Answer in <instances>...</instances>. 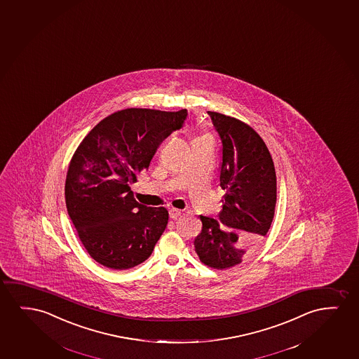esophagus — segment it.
Masks as SVG:
<instances>
[{
  "label": "esophagus",
  "mask_w": 359,
  "mask_h": 359,
  "mask_svg": "<svg viewBox=\"0 0 359 359\" xmlns=\"http://www.w3.org/2000/svg\"><path fill=\"white\" fill-rule=\"evenodd\" d=\"M182 215V212L177 210V208H170L169 210V217L172 218V219H177V217Z\"/></svg>",
  "instance_id": "esophagus-1"
}]
</instances>
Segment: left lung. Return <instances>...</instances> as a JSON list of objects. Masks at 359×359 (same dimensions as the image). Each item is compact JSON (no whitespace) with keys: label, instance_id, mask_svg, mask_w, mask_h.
<instances>
[{"label":"left lung","instance_id":"1","mask_svg":"<svg viewBox=\"0 0 359 359\" xmlns=\"http://www.w3.org/2000/svg\"><path fill=\"white\" fill-rule=\"evenodd\" d=\"M222 142L219 185L226 190L218 218L200 216L202 231L194 241L205 265L223 270L241 264L248 250L270 229L277 182L265 142L249 125L207 111Z\"/></svg>","mask_w":359,"mask_h":359}]
</instances>
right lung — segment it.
I'll list each match as a JSON object with an SVG mask.
<instances>
[{
    "mask_svg": "<svg viewBox=\"0 0 359 359\" xmlns=\"http://www.w3.org/2000/svg\"><path fill=\"white\" fill-rule=\"evenodd\" d=\"M187 116V109L120 110L95 125L76 149L65 184L66 207L86 250L99 264L128 270L152 254L168 211L138 203L131 185Z\"/></svg>",
    "mask_w": 359,
    "mask_h": 359,
    "instance_id": "add662e5",
    "label": "right lung"
}]
</instances>
